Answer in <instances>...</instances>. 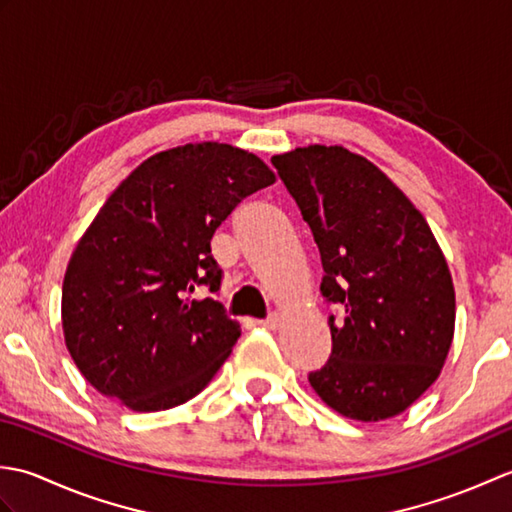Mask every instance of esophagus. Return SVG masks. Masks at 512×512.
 Instances as JSON below:
<instances>
[{"label":"esophagus","mask_w":512,"mask_h":512,"mask_svg":"<svg viewBox=\"0 0 512 512\" xmlns=\"http://www.w3.org/2000/svg\"><path fill=\"white\" fill-rule=\"evenodd\" d=\"M255 325H259V328H266V330H275L279 325V317L277 314H268L266 319H257Z\"/></svg>","instance_id":"esophagus-1"}]
</instances>
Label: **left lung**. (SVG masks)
<instances>
[{"label":"left lung","instance_id":"obj_1","mask_svg":"<svg viewBox=\"0 0 512 512\" xmlns=\"http://www.w3.org/2000/svg\"><path fill=\"white\" fill-rule=\"evenodd\" d=\"M319 246L332 354L308 374L341 416L376 422L405 411L447 361L455 290L422 213L383 171L343 147L273 158Z\"/></svg>","mask_w":512,"mask_h":512}]
</instances>
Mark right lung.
Instances as JSON below:
<instances>
[{
    "mask_svg": "<svg viewBox=\"0 0 512 512\" xmlns=\"http://www.w3.org/2000/svg\"><path fill=\"white\" fill-rule=\"evenodd\" d=\"M275 182L222 143L160 151L121 182L76 244L61 319L76 367L103 396L162 411L198 396L242 328L220 301L211 239L235 206Z\"/></svg>",
    "mask_w": 512,
    "mask_h": 512,
    "instance_id": "right-lung-1",
    "label": "right lung"
}]
</instances>
